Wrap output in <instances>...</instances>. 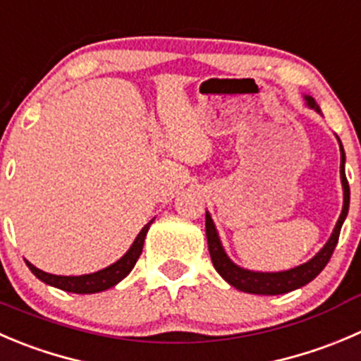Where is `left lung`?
<instances>
[{"instance_id":"8db88e82","label":"left lung","mask_w":361,"mask_h":361,"mask_svg":"<svg viewBox=\"0 0 361 361\" xmlns=\"http://www.w3.org/2000/svg\"><path fill=\"white\" fill-rule=\"evenodd\" d=\"M305 102L310 109L321 113L319 106H317L312 97L305 95ZM338 146H341V180L342 188H344V206H342V213L338 216L337 226H335L334 233H331L326 245L310 261L303 262V264L296 266V268L286 269V271H275V274H268V271L262 274V271H250V269H245L241 266L234 264L229 259V255L226 254V250H224L219 233L215 229V224H213L209 213L206 212V238H208L209 255H212V262L215 266V269L227 284H231L233 288L240 289L243 293H250V295H286V293L303 288V286L309 284L310 281H314L323 271V268L328 264L331 254H334L335 247H337L341 227L349 212V183L344 169L345 153L344 148H342L341 139H338Z\"/></svg>"}]
</instances>
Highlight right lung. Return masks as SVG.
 <instances>
[{
    "instance_id": "obj_1",
    "label": "right lung",
    "mask_w": 361,
    "mask_h": 361,
    "mask_svg": "<svg viewBox=\"0 0 361 361\" xmlns=\"http://www.w3.org/2000/svg\"><path fill=\"white\" fill-rule=\"evenodd\" d=\"M152 224L153 220H149V222L142 227L141 233L137 234V238H135L132 247L128 248L127 254H125L123 257L118 259L114 264L107 266V268L100 269V271H95V274L79 275V277H65V275L45 274V271L38 269L37 266L31 264L30 261H26V264L27 268L31 269V274H33L38 281L45 282V284L52 286V288L61 289V291L75 293V295H93V293L106 291V289L116 286L118 282L123 281V279L130 274L132 268H134L135 262H137L139 255H141L146 233H148Z\"/></svg>"
}]
</instances>
